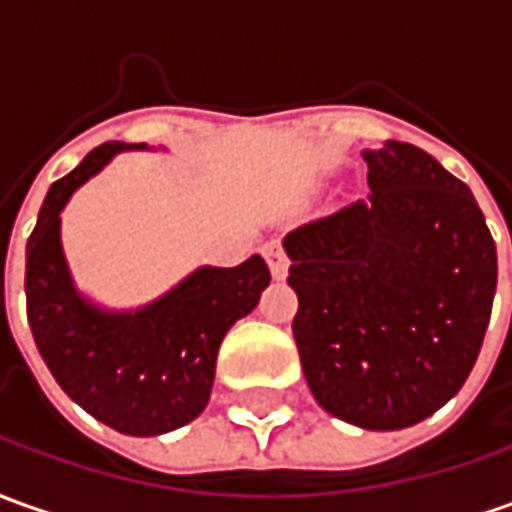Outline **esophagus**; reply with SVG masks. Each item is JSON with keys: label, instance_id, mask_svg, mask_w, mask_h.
I'll return each instance as SVG.
<instances>
[{"label": "esophagus", "instance_id": "1", "mask_svg": "<svg viewBox=\"0 0 512 512\" xmlns=\"http://www.w3.org/2000/svg\"><path fill=\"white\" fill-rule=\"evenodd\" d=\"M269 266L271 274H274V280H283L285 274H288V257L277 249V252H269Z\"/></svg>", "mask_w": 512, "mask_h": 512}]
</instances>
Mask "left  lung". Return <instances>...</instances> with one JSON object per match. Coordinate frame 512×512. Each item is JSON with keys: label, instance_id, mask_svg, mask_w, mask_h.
<instances>
[{"label": "left lung", "instance_id": "8db88e82", "mask_svg": "<svg viewBox=\"0 0 512 512\" xmlns=\"http://www.w3.org/2000/svg\"><path fill=\"white\" fill-rule=\"evenodd\" d=\"M370 193L297 227L294 339L322 409L373 431L415 426L471 375L496 294V243L474 193L434 156L364 151Z\"/></svg>", "mask_w": 512, "mask_h": 512}]
</instances>
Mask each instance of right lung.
Segmentation results:
<instances>
[{
	"instance_id": "right-lung-1",
	"label": "right lung",
	"mask_w": 512,
	"mask_h": 512,
	"mask_svg": "<svg viewBox=\"0 0 512 512\" xmlns=\"http://www.w3.org/2000/svg\"><path fill=\"white\" fill-rule=\"evenodd\" d=\"M123 148L97 145L50 187L27 241V322L44 364L72 401L114 431L154 437L204 412L221 339L255 308L271 271L260 255L232 269L204 266L137 314H100L83 302L66 274L58 212Z\"/></svg>"
}]
</instances>
